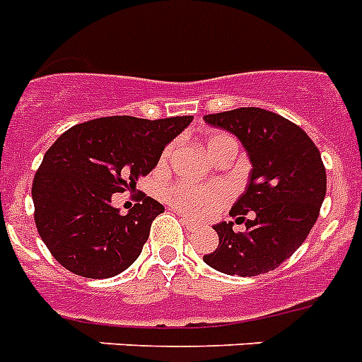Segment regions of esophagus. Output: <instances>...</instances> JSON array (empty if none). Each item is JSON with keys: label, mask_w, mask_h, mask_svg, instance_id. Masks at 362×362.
Listing matches in <instances>:
<instances>
[{"label": "esophagus", "mask_w": 362, "mask_h": 362, "mask_svg": "<svg viewBox=\"0 0 362 362\" xmlns=\"http://www.w3.org/2000/svg\"><path fill=\"white\" fill-rule=\"evenodd\" d=\"M182 221H184V225H186L187 230H195V228H197V223L191 221V219H187L186 216H182Z\"/></svg>", "instance_id": "1"}]
</instances>
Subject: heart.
Segmentation results:
<instances>
[{"label":"heart","mask_w":362,"mask_h":362,"mask_svg":"<svg viewBox=\"0 0 362 362\" xmlns=\"http://www.w3.org/2000/svg\"><path fill=\"white\" fill-rule=\"evenodd\" d=\"M206 148L214 160H219L221 156L228 152H238L236 139L223 132H214L206 137ZM173 154H175V145H167L161 152L160 165H169ZM165 201L171 204L175 210H180L189 217H206L216 210L227 204L230 199V193L221 184H191V182H176L165 189Z\"/></svg>","instance_id":"heart-1"}]
</instances>
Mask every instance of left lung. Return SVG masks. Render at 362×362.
I'll return each mask as SVG.
<instances>
[{"label": "left lung", "mask_w": 362, "mask_h": 362, "mask_svg": "<svg viewBox=\"0 0 362 362\" xmlns=\"http://www.w3.org/2000/svg\"><path fill=\"white\" fill-rule=\"evenodd\" d=\"M242 141L252 169L247 189L232 206L234 223L214 230L219 245L204 255L217 272L255 277L279 267L307 240L320 216L327 176L318 146L298 124L262 107H240L204 117Z\"/></svg>", "instance_id": "left-lung-1"}]
</instances>
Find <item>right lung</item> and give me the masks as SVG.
Segmentation results:
<instances>
[{
    "instance_id": "right-lung-1",
    "label": "right lung",
    "mask_w": 362,
    "mask_h": 362,
    "mask_svg": "<svg viewBox=\"0 0 362 362\" xmlns=\"http://www.w3.org/2000/svg\"><path fill=\"white\" fill-rule=\"evenodd\" d=\"M193 117H100L72 126L44 154L31 195L35 225L52 257L87 279L119 275L137 260L165 208L141 195L128 214L111 195L134 189Z\"/></svg>"
}]
</instances>
